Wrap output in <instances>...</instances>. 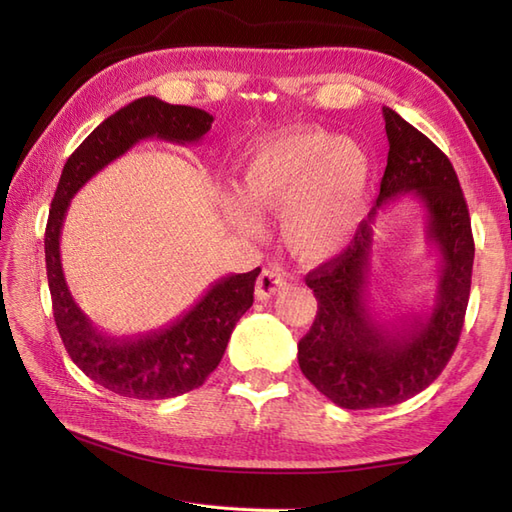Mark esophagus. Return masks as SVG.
<instances>
[{"label":"esophagus","instance_id":"34e87169","mask_svg":"<svg viewBox=\"0 0 512 512\" xmlns=\"http://www.w3.org/2000/svg\"><path fill=\"white\" fill-rule=\"evenodd\" d=\"M286 286V277L284 273L277 266H266L262 273L257 277V284H255V297L259 301H266L273 295H277L279 290H284Z\"/></svg>","mask_w":512,"mask_h":512}]
</instances>
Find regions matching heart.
Here are the masks:
<instances>
[{"instance_id": "1", "label": "heart", "mask_w": 512, "mask_h": 512, "mask_svg": "<svg viewBox=\"0 0 512 512\" xmlns=\"http://www.w3.org/2000/svg\"><path fill=\"white\" fill-rule=\"evenodd\" d=\"M372 162L354 140L323 129H290L259 140L224 211L239 231L279 213V233L301 262L321 264L352 242L367 209Z\"/></svg>"}]
</instances>
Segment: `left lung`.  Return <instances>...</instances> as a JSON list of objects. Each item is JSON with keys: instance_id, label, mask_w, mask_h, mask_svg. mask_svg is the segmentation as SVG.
<instances>
[{"instance_id": "1", "label": "left lung", "mask_w": 512, "mask_h": 512, "mask_svg": "<svg viewBox=\"0 0 512 512\" xmlns=\"http://www.w3.org/2000/svg\"><path fill=\"white\" fill-rule=\"evenodd\" d=\"M389 154L376 206L413 193L427 211V237L440 250L436 306L427 319L387 328L369 310V259L376 209L341 255L308 273L317 317L299 341L303 376L343 409L405 402L436 380L458 347L469 306L475 244L469 206L451 160L431 140L383 107Z\"/></svg>"}]
</instances>
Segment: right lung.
<instances>
[{"label": "right lung", "mask_w": 512, "mask_h": 512, "mask_svg": "<svg viewBox=\"0 0 512 512\" xmlns=\"http://www.w3.org/2000/svg\"><path fill=\"white\" fill-rule=\"evenodd\" d=\"M213 116L198 107L169 105L143 96L121 107L76 147L54 191L46 226V270L54 323L74 365L94 383L138 400L173 398L200 387L220 365L235 323L253 306L262 268L226 275L195 306L167 328L132 339H114L94 328L76 306L61 268V226L70 200L94 173L145 138L195 143L211 129Z\"/></svg>", "instance_id": "1"}]
</instances>
